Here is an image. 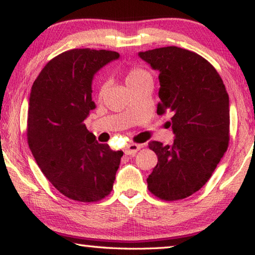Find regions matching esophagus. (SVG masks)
Instances as JSON below:
<instances>
[{
    "instance_id": "esophagus-1",
    "label": "esophagus",
    "mask_w": 255,
    "mask_h": 255,
    "mask_svg": "<svg viewBox=\"0 0 255 255\" xmlns=\"http://www.w3.org/2000/svg\"><path fill=\"white\" fill-rule=\"evenodd\" d=\"M140 147H141V145H140V144H136V143H130V144H128L127 147H125V150H124L125 155L134 156L135 153H136L137 151H139Z\"/></svg>"
}]
</instances>
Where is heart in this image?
Here are the masks:
<instances>
[{
    "mask_svg": "<svg viewBox=\"0 0 255 255\" xmlns=\"http://www.w3.org/2000/svg\"><path fill=\"white\" fill-rule=\"evenodd\" d=\"M144 80H151V74H150L147 70L139 68V66H134V68H131L128 71L127 83L128 87L134 85V83L144 81ZM105 88H106V85L104 83V85L100 87L99 96H103L104 91H105Z\"/></svg>",
    "mask_w": 255,
    "mask_h": 255,
    "instance_id": "1",
    "label": "heart"
}]
</instances>
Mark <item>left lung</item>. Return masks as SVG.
Masks as SVG:
<instances>
[{"label": "left lung", "instance_id": "obj_1", "mask_svg": "<svg viewBox=\"0 0 255 255\" xmlns=\"http://www.w3.org/2000/svg\"><path fill=\"white\" fill-rule=\"evenodd\" d=\"M139 56L159 71L157 113L172 115L173 144L149 142L158 157L148 190L165 201L185 199L215 172L229 141V98L219 73L206 58L167 46Z\"/></svg>", "mask_w": 255, "mask_h": 255}]
</instances>
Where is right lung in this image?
<instances>
[{"mask_svg":"<svg viewBox=\"0 0 255 255\" xmlns=\"http://www.w3.org/2000/svg\"><path fill=\"white\" fill-rule=\"evenodd\" d=\"M119 57L106 49H70L52 58L31 87L29 148L46 178L74 201L106 198L123 156L98 143L83 123L96 107L91 99L95 73Z\"/></svg>","mask_w":255,"mask_h":255,"instance_id":"add662e5","label":"right lung"}]
</instances>
